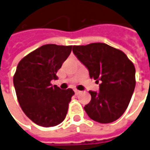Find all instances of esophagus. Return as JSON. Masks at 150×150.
<instances>
[{"instance_id": "1", "label": "esophagus", "mask_w": 150, "mask_h": 150, "mask_svg": "<svg viewBox=\"0 0 150 150\" xmlns=\"http://www.w3.org/2000/svg\"><path fill=\"white\" fill-rule=\"evenodd\" d=\"M75 95H79V93H81L79 90H77V89H75Z\"/></svg>"}]
</instances>
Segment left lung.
Here are the masks:
<instances>
[{"label": "left lung", "instance_id": "1", "mask_svg": "<svg viewBox=\"0 0 150 150\" xmlns=\"http://www.w3.org/2000/svg\"><path fill=\"white\" fill-rule=\"evenodd\" d=\"M73 53L100 83L99 92L89 91L91 100L84 106L87 115L96 122L117 120L128 106L136 86L133 63L121 50L104 43L73 46Z\"/></svg>", "mask_w": 150, "mask_h": 150}]
</instances>
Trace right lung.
Instances as JSON below:
<instances>
[{
	"instance_id": "add662e5",
	"label": "right lung",
	"mask_w": 150,
	"mask_h": 150,
	"mask_svg": "<svg viewBox=\"0 0 150 150\" xmlns=\"http://www.w3.org/2000/svg\"><path fill=\"white\" fill-rule=\"evenodd\" d=\"M72 46L45 45L19 62L13 76L17 98L23 111L39 126L58 125L67 116L71 88L52 85L56 73L71 52Z\"/></svg>"
}]
</instances>
